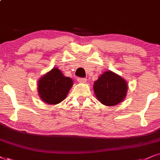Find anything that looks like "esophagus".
Wrapping results in <instances>:
<instances>
[{
  "mask_svg": "<svg viewBox=\"0 0 160 160\" xmlns=\"http://www.w3.org/2000/svg\"><path fill=\"white\" fill-rule=\"evenodd\" d=\"M77 81H78V82H80V83H84V82H86L87 78H77Z\"/></svg>",
  "mask_w": 160,
  "mask_h": 160,
  "instance_id": "1",
  "label": "esophagus"
}]
</instances>
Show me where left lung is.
<instances>
[{"label":"left lung","mask_w":160,"mask_h":160,"mask_svg":"<svg viewBox=\"0 0 160 160\" xmlns=\"http://www.w3.org/2000/svg\"><path fill=\"white\" fill-rule=\"evenodd\" d=\"M96 98L104 105L113 106L125 97L128 85L125 80L111 71H106L94 83Z\"/></svg>","instance_id":"left-lung-1"}]
</instances>
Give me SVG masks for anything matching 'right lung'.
Returning a JSON list of instances; mask_svg holds the SVG:
<instances>
[{
	"instance_id": "obj_1",
	"label": "right lung",
	"mask_w": 160,
	"mask_h": 160,
	"mask_svg": "<svg viewBox=\"0 0 160 160\" xmlns=\"http://www.w3.org/2000/svg\"><path fill=\"white\" fill-rule=\"evenodd\" d=\"M72 86V78L64 76L58 69L53 68L39 80V96L47 104H58L66 98Z\"/></svg>"
}]
</instances>
